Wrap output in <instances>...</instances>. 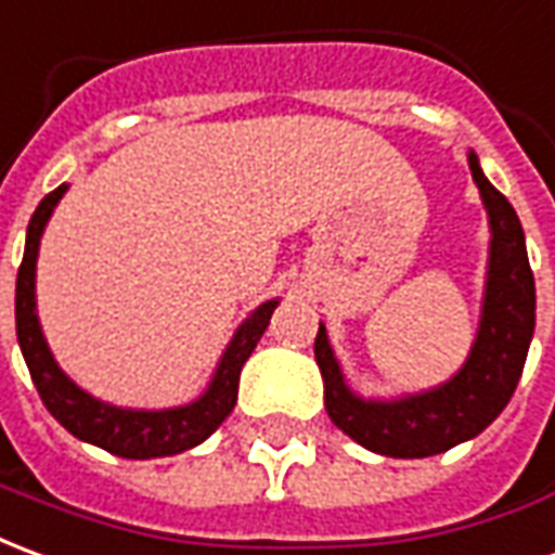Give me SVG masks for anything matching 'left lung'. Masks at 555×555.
<instances>
[{"label": "left lung", "mask_w": 555, "mask_h": 555, "mask_svg": "<svg viewBox=\"0 0 555 555\" xmlns=\"http://www.w3.org/2000/svg\"><path fill=\"white\" fill-rule=\"evenodd\" d=\"M469 170L487 208L490 250L481 320L460 371L442 385L415 395L361 397L347 383L320 322L313 356L325 385V412L349 439L373 454L434 457L475 439L496 422L520 383L535 334V278L526 257V235L508 199L487 182L475 152H469Z\"/></svg>", "instance_id": "obj_1"}]
</instances>
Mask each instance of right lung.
Returning a JSON list of instances; mask_svg holds the SVG:
<instances>
[{"instance_id": "1", "label": "right lung", "mask_w": 555, "mask_h": 555, "mask_svg": "<svg viewBox=\"0 0 555 555\" xmlns=\"http://www.w3.org/2000/svg\"><path fill=\"white\" fill-rule=\"evenodd\" d=\"M65 191H68V184H59L56 191L47 194L35 208L29 230H26V250H23V262L17 271V301H14L20 352L33 373V383L44 400V406L68 434L89 446L104 448L116 457H170V454H182L188 448L206 442L208 436L221 427L223 418L233 412L242 367L250 359V352L257 349L262 332L269 328L271 313L281 305V298H269L257 310H250V317L235 328L233 340L223 349L206 391L191 403L167 406V410H131V406L104 403L59 367V361L47 347L41 320H38V301H35L38 247H41L47 221Z\"/></svg>"}]
</instances>
